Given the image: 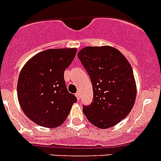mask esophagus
Wrapping results in <instances>:
<instances>
[{
  "label": "esophagus",
  "mask_w": 161,
  "mask_h": 161,
  "mask_svg": "<svg viewBox=\"0 0 161 161\" xmlns=\"http://www.w3.org/2000/svg\"><path fill=\"white\" fill-rule=\"evenodd\" d=\"M76 99H77L78 101H80V93L79 92H76Z\"/></svg>",
  "instance_id": "1"
}]
</instances>
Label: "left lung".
I'll return each mask as SVG.
<instances>
[{"mask_svg":"<svg viewBox=\"0 0 161 161\" xmlns=\"http://www.w3.org/2000/svg\"><path fill=\"white\" fill-rule=\"evenodd\" d=\"M77 56L93 89L92 102L84 106V114L99 129L114 126L129 114L135 103L136 85L130 63L108 45L85 47Z\"/></svg>","mask_w":161,"mask_h":161,"instance_id":"1","label":"left lung"}]
</instances>
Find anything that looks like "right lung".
Listing matches in <instances>:
<instances>
[{
  "instance_id": "1",
  "label": "right lung",
  "mask_w": 161,
  "mask_h": 161,
  "mask_svg": "<svg viewBox=\"0 0 161 161\" xmlns=\"http://www.w3.org/2000/svg\"><path fill=\"white\" fill-rule=\"evenodd\" d=\"M76 48H51L29 59L19 74L17 97L24 113L46 128L64 123L76 97L68 92L64 73Z\"/></svg>"
}]
</instances>
